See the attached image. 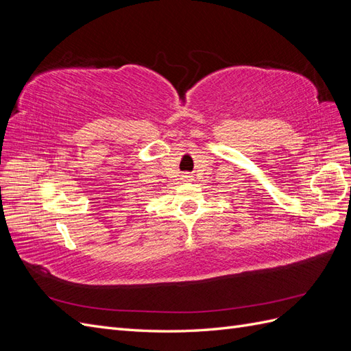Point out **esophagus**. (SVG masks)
Returning a JSON list of instances; mask_svg holds the SVG:
<instances>
[{
  "label": "esophagus",
  "mask_w": 351,
  "mask_h": 351,
  "mask_svg": "<svg viewBox=\"0 0 351 351\" xmlns=\"http://www.w3.org/2000/svg\"><path fill=\"white\" fill-rule=\"evenodd\" d=\"M189 177H190V176H187V174H186V176H183V178H184V180H189Z\"/></svg>",
  "instance_id": "esophagus-1"
}]
</instances>
